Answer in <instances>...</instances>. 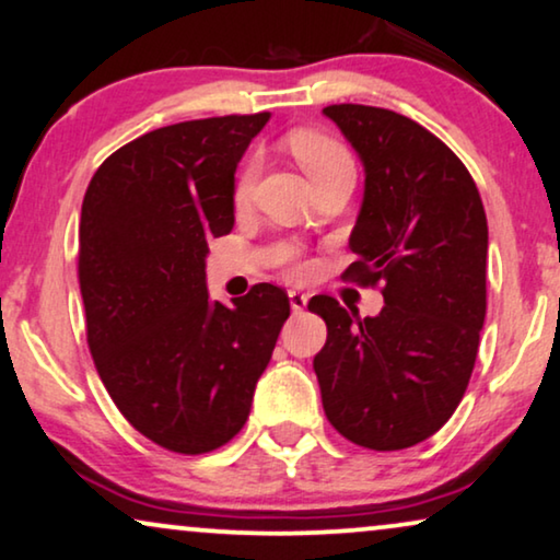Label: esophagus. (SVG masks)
<instances>
[{"instance_id": "1", "label": "esophagus", "mask_w": 560, "mask_h": 560, "mask_svg": "<svg viewBox=\"0 0 560 560\" xmlns=\"http://www.w3.org/2000/svg\"><path fill=\"white\" fill-rule=\"evenodd\" d=\"M307 300H310L307 294H302V292H289V304H292L294 312H302L304 307H307Z\"/></svg>"}]
</instances>
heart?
<instances>
[{"label": "heart", "mask_w": 560, "mask_h": 560, "mask_svg": "<svg viewBox=\"0 0 560 560\" xmlns=\"http://www.w3.org/2000/svg\"><path fill=\"white\" fill-rule=\"evenodd\" d=\"M289 145H292L294 159L300 161V166L307 171L310 178L323 174V171H330L335 166H342V163H353L346 148L335 140L317 136V132L300 130L289 138ZM258 178V159L250 155L248 161L243 163L241 174L235 178V202H245L250 197L253 186H256ZM294 273H302V266H294Z\"/></svg>", "instance_id": "b5f03b06"}]
</instances>
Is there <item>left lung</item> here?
<instances>
[{"instance_id": "obj_1", "label": "left lung", "mask_w": 560, "mask_h": 560, "mask_svg": "<svg viewBox=\"0 0 560 560\" xmlns=\"http://www.w3.org/2000/svg\"><path fill=\"white\" fill-rule=\"evenodd\" d=\"M355 148L366 189L342 279L382 281L376 317L319 294L315 374L327 420L350 443L401 451L435 435L471 378L487 317V214L471 174L422 125L392 109H323Z\"/></svg>"}]
</instances>
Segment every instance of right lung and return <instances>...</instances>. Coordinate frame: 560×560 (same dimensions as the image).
Instances as JSON below:
<instances>
[{
    "mask_svg": "<svg viewBox=\"0 0 560 560\" xmlns=\"http://www.w3.org/2000/svg\"><path fill=\"white\" fill-rule=\"evenodd\" d=\"M268 112L176 122L122 145L81 205L79 284L102 384L132 428L199 456L241 432L289 317V296L256 284L210 302V237L235 225V168Z\"/></svg>",
    "mask_w": 560,
    "mask_h": 560,
    "instance_id": "add662e5",
    "label": "right lung"
}]
</instances>
